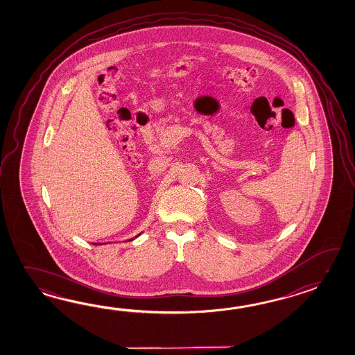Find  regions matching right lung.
Returning a JSON list of instances; mask_svg holds the SVG:
<instances>
[{"label":"right lung","mask_w":355,"mask_h":355,"mask_svg":"<svg viewBox=\"0 0 355 355\" xmlns=\"http://www.w3.org/2000/svg\"><path fill=\"white\" fill-rule=\"evenodd\" d=\"M139 234H138V236H139ZM138 236H136V237H138ZM132 240H133V239H132ZM132 240H129V241H132Z\"/></svg>","instance_id":"right-lung-1"}]
</instances>
